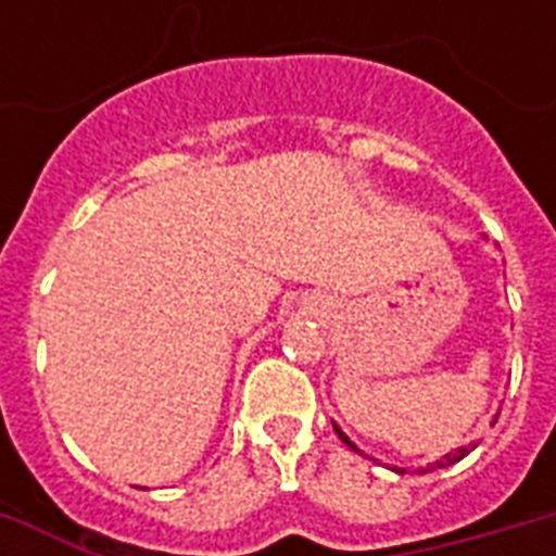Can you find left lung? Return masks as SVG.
<instances>
[{
    "mask_svg": "<svg viewBox=\"0 0 556 556\" xmlns=\"http://www.w3.org/2000/svg\"><path fill=\"white\" fill-rule=\"evenodd\" d=\"M334 430H338V435H340V441H346V444H349V447H352V450H357L355 447V444H352V441H349V435H346V432H343V430H340V427H338V424H334ZM476 447V444H470V447H462V450H456V453H447V456H444V462H439V467H447V465H456V462H458V458H465L467 456V453H470V450H473ZM395 470H397V467H395ZM397 473H404V470H397Z\"/></svg>",
    "mask_w": 556,
    "mask_h": 556,
    "instance_id": "obj_1",
    "label": "left lung"
}]
</instances>
